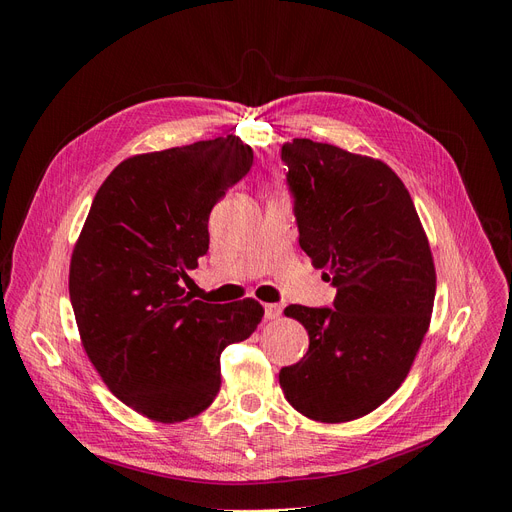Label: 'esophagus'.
I'll return each mask as SVG.
<instances>
[{"mask_svg":"<svg viewBox=\"0 0 512 512\" xmlns=\"http://www.w3.org/2000/svg\"><path fill=\"white\" fill-rule=\"evenodd\" d=\"M282 316V305H277V303H267L265 305V318L267 320H277Z\"/></svg>","mask_w":512,"mask_h":512,"instance_id":"1","label":"esophagus"}]
</instances>
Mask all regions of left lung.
Masks as SVG:
<instances>
[{
    "instance_id": "1",
    "label": "left lung",
    "mask_w": 512,
    "mask_h": 512,
    "mask_svg": "<svg viewBox=\"0 0 512 512\" xmlns=\"http://www.w3.org/2000/svg\"><path fill=\"white\" fill-rule=\"evenodd\" d=\"M301 250L337 288L333 307L288 305L309 350L282 367L288 404L320 423L382 406L416 359L436 299V267L412 198L382 160L294 138L282 147Z\"/></svg>"
}]
</instances>
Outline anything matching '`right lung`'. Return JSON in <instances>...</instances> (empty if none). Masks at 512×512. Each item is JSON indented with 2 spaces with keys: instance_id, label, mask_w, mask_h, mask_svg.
<instances>
[{
  "instance_id": "1",
  "label": "right lung",
  "mask_w": 512,
  "mask_h": 512,
  "mask_svg": "<svg viewBox=\"0 0 512 512\" xmlns=\"http://www.w3.org/2000/svg\"><path fill=\"white\" fill-rule=\"evenodd\" d=\"M239 136L123 160L91 203L70 260L81 344L111 393L158 423H181L220 393V354L250 337L254 299L213 305L181 282L209 250V213L250 173Z\"/></svg>"
}]
</instances>
